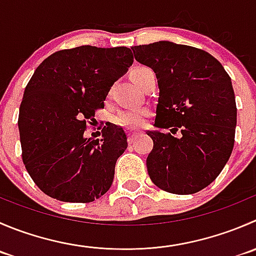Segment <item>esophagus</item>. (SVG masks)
<instances>
[{
	"mask_svg": "<svg viewBox=\"0 0 256 256\" xmlns=\"http://www.w3.org/2000/svg\"><path fill=\"white\" fill-rule=\"evenodd\" d=\"M138 132H136V131H128V142L132 144L134 141H135V138L138 136Z\"/></svg>",
	"mask_w": 256,
	"mask_h": 256,
	"instance_id": "1",
	"label": "esophagus"
}]
</instances>
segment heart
I'll return each instance as SVG.
<instances>
[{
    "mask_svg": "<svg viewBox=\"0 0 256 256\" xmlns=\"http://www.w3.org/2000/svg\"><path fill=\"white\" fill-rule=\"evenodd\" d=\"M145 68H136L132 72V78L136 75V74L140 72L141 70H144ZM148 115V110L145 108H125V110H121L120 112H118L114 118V121L118 125L124 126V128H138L140 126L144 125L145 122V118Z\"/></svg>",
    "mask_w": 256,
    "mask_h": 256,
    "instance_id": "heart-1",
    "label": "heart"
}]
</instances>
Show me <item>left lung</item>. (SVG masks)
<instances>
[{"label": "left lung", "mask_w": 256, "mask_h": 256, "mask_svg": "<svg viewBox=\"0 0 256 256\" xmlns=\"http://www.w3.org/2000/svg\"><path fill=\"white\" fill-rule=\"evenodd\" d=\"M131 48L136 61L156 74L160 90L158 130L148 131L154 141L146 158L151 181L171 194H195L218 178L234 148L232 78L214 56L196 47L158 41Z\"/></svg>", "instance_id": "left-lung-1"}]
</instances>
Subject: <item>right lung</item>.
<instances>
[{
	"instance_id": "add662e5",
	"label": "right lung",
	"mask_w": 256,
	"mask_h": 256,
	"mask_svg": "<svg viewBox=\"0 0 256 256\" xmlns=\"http://www.w3.org/2000/svg\"><path fill=\"white\" fill-rule=\"evenodd\" d=\"M132 62L128 47L80 46L54 52L36 68L20 106L18 130L27 172L46 195L90 202L110 188L128 148L125 131L108 125L96 140L84 132Z\"/></svg>"
}]
</instances>
